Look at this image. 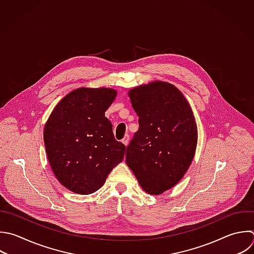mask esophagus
<instances>
[{
  "label": "esophagus",
  "instance_id": "esophagus-1",
  "mask_svg": "<svg viewBox=\"0 0 254 254\" xmlns=\"http://www.w3.org/2000/svg\"><path fill=\"white\" fill-rule=\"evenodd\" d=\"M122 142H123V144H124L125 146L128 145V143H129V135H128V134L125 135V137L122 139Z\"/></svg>",
  "mask_w": 254,
  "mask_h": 254
}]
</instances>
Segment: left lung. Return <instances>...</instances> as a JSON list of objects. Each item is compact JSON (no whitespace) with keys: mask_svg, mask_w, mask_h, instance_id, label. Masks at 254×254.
I'll return each instance as SVG.
<instances>
[{"mask_svg":"<svg viewBox=\"0 0 254 254\" xmlns=\"http://www.w3.org/2000/svg\"><path fill=\"white\" fill-rule=\"evenodd\" d=\"M139 129L127 146L126 164L145 191L159 194L188 171L195 153L197 130L182 92L167 82H152L129 92Z\"/></svg>","mask_w":254,"mask_h":254,"instance_id":"1","label":"left lung"}]
</instances>
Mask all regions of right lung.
I'll use <instances>...</instances> for the list:
<instances>
[{
    "instance_id": "right-lung-1",
    "label": "right lung",
    "mask_w": 254,
    "mask_h": 254,
    "mask_svg": "<svg viewBox=\"0 0 254 254\" xmlns=\"http://www.w3.org/2000/svg\"><path fill=\"white\" fill-rule=\"evenodd\" d=\"M110 88H78L64 97L44 132L50 165L60 183L75 193L100 189L122 162L126 146L114 137L105 111L114 101Z\"/></svg>"
}]
</instances>
